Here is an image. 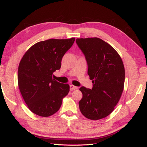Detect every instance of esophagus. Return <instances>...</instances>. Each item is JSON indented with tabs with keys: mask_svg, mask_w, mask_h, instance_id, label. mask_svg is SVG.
Listing matches in <instances>:
<instances>
[{
	"mask_svg": "<svg viewBox=\"0 0 147 147\" xmlns=\"http://www.w3.org/2000/svg\"><path fill=\"white\" fill-rule=\"evenodd\" d=\"M78 89V87H76V86H74V85H70V90H76Z\"/></svg>",
	"mask_w": 147,
	"mask_h": 147,
	"instance_id": "1",
	"label": "esophagus"
}]
</instances>
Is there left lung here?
<instances>
[{
	"label": "left lung",
	"mask_w": 147,
	"mask_h": 147,
	"mask_svg": "<svg viewBox=\"0 0 147 147\" xmlns=\"http://www.w3.org/2000/svg\"><path fill=\"white\" fill-rule=\"evenodd\" d=\"M76 43L85 55L88 74L94 84L92 89L80 88L83 94L80 110L88 119H102L112 113L122 96L125 79L123 62L118 52L100 38H80Z\"/></svg>",
	"instance_id": "1"
}]
</instances>
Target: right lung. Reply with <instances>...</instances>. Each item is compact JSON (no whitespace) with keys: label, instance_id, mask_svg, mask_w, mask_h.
<instances>
[{"label":"right lung","instance_id":"1","mask_svg":"<svg viewBox=\"0 0 147 147\" xmlns=\"http://www.w3.org/2000/svg\"><path fill=\"white\" fill-rule=\"evenodd\" d=\"M75 38L51 39L31 46L22 57L18 69V85L29 109L43 117L59 110L62 99L69 92L67 84L52 78L59 69L61 59L71 47Z\"/></svg>","mask_w":147,"mask_h":147}]
</instances>
